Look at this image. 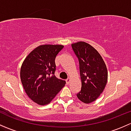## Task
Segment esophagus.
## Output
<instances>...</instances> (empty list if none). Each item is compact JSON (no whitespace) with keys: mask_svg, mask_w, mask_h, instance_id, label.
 Instances as JSON below:
<instances>
[{"mask_svg":"<svg viewBox=\"0 0 131 131\" xmlns=\"http://www.w3.org/2000/svg\"><path fill=\"white\" fill-rule=\"evenodd\" d=\"M70 82V79H67L66 80V82H67V84H69Z\"/></svg>","mask_w":131,"mask_h":131,"instance_id":"esophagus-1","label":"esophagus"}]
</instances>
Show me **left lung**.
Masks as SVG:
<instances>
[{
	"instance_id": "1",
	"label": "left lung",
	"mask_w": 131,
	"mask_h": 131,
	"mask_svg": "<svg viewBox=\"0 0 131 131\" xmlns=\"http://www.w3.org/2000/svg\"><path fill=\"white\" fill-rule=\"evenodd\" d=\"M79 59L81 91L77 94L79 100L89 104L97 100L105 89L108 71L105 61L97 50L85 42L72 44Z\"/></svg>"
}]
</instances>
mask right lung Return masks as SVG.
Segmentation results:
<instances>
[{
  "instance_id": "right-lung-1",
  "label": "right lung",
  "mask_w": 131,
  "mask_h": 131,
  "mask_svg": "<svg viewBox=\"0 0 131 131\" xmlns=\"http://www.w3.org/2000/svg\"><path fill=\"white\" fill-rule=\"evenodd\" d=\"M63 45H41L25 58L20 70L25 92L39 105L49 103L64 86L66 82L56 78L55 58Z\"/></svg>"
}]
</instances>
